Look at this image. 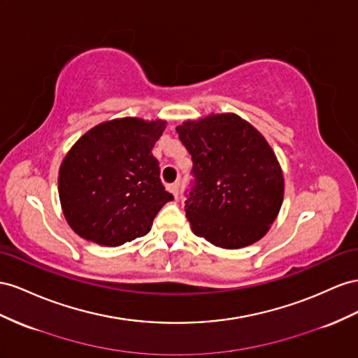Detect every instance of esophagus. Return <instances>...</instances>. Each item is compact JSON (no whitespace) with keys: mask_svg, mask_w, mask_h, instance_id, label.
I'll return each mask as SVG.
<instances>
[{"mask_svg":"<svg viewBox=\"0 0 358 358\" xmlns=\"http://www.w3.org/2000/svg\"><path fill=\"white\" fill-rule=\"evenodd\" d=\"M169 189L171 191V194L175 196V199H178V197H179V182L171 183V185H169Z\"/></svg>","mask_w":358,"mask_h":358,"instance_id":"1","label":"esophagus"}]
</instances>
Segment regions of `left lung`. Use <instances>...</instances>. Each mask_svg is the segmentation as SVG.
<instances>
[{
    "label": "left lung",
    "instance_id": "obj_1",
    "mask_svg": "<svg viewBox=\"0 0 358 358\" xmlns=\"http://www.w3.org/2000/svg\"><path fill=\"white\" fill-rule=\"evenodd\" d=\"M176 132L194 164L185 206L192 234L226 250L262 239L285 196L282 167L264 135L235 113L189 119Z\"/></svg>",
    "mask_w": 358,
    "mask_h": 358
}]
</instances>
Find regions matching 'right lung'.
I'll list each match as a JSON object with an SVG mask.
<instances>
[{
    "mask_svg": "<svg viewBox=\"0 0 358 358\" xmlns=\"http://www.w3.org/2000/svg\"><path fill=\"white\" fill-rule=\"evenodd\" d=\"M166 127L162 119L107 120L87 131L66 153L59 197L76 235L117 247L149 234L159 209L173 200L152 155Z\"/></svg>",
    "mask_w": 358,
    "mask_h": 358,
    "instance_id": "obj_1",
    "label": "right lung"
}]
</instances>
